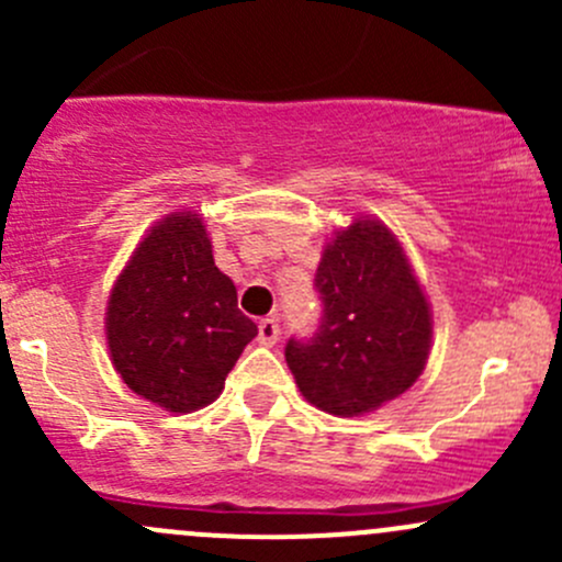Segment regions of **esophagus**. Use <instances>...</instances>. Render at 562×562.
Wrapping results in <instances>:
<instances>
[{"instance_id":"esophagus-1","label":"esophagus","mask_w":562,"mask_h":562,"mask_svg":"<svg viewBox=\"0 0 562 562\" xmlns=\"http://www.w3.org/2000/svg\"><path fill=\"white\" fill-rule=\"evenodd\" d=\"M277 339H280V321H277L274 315L263 317V321L258 323V342L266 345V348H271Z\"/></svg>"}]
</instances>
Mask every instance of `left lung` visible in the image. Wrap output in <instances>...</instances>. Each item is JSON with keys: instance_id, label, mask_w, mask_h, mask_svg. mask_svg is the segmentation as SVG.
<instances>
[{"instance_id": "1", "label": "left lung", "mask_w": 562, "mask_h": 562, "mask_svg": "<svg viewBox=\"0 0 562 562\" xmlns=\"http://www.w3.org/2000/svg\"><path fill=\"white\" fill-rule=\"evenodd\" d=\"M321 326L291 337L285 361L304 400L361 416L405 394L424 372L432 317L394 234L378 220L337 231L315 274Z\"/></svg>"}]
</instances>
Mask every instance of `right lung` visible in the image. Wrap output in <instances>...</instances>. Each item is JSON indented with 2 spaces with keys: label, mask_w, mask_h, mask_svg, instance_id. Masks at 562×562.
I'll return each instance as SVG.
<instances>
[{
  "label": "right lung",
  "mask_w": 562,
  "mask_h": 562,
  "mask_svg": "<svg viewBox=\"0 0 562 562\" xmlns=\"http://www.w3.org/2000/svg\"><path fill=\"white\" fill-rule=\"evenodd\" d=\"M105 334L113 367L135 394L190 413L217 400L258 326L214 266L201 217L176 212L149 231L119 274Z\"/></svg>",
  "instance_id": "right-lung-1"
}]
</instances>
